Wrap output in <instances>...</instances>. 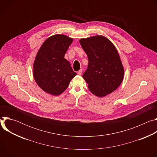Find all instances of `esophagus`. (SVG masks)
<instances>
[{"label":"esophagus","mask_w":157,"mask_h":157,"mask_svg":"<svg viewBox=\"0 0 157 157\" xmlns=\"http://www.w3.org/2000/svg\"><path fill=\"white\" fill-rule=\"evenodd\" d=\"M82 69H81L80 70H79V71H78V74L79 75H82Z\"/></svg>","instance_id":"34e87169"}]
</instances>
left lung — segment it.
I'll list each match as a JSON object with an SVG mask.
<instances>
[{"label": "left lung", "instance_id": "obj_1", "mask_svg": "<svg viewBox=\"0 0 157 157\" xmlns=\"http://www.w3.org/2000/svg\"><path fill=\"white\" fill-rule=\"evenodd\" d=\"M79 42L88 58L82 77L89 91L101 98L114 91L122 82L124 70L114 44L101 35L81 39Z\"/></svg>", "mask_w": 157, "mask_h": 157}]
</instances>
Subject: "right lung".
<instances>
[{"label":"right lung","instance_id":"right-lung-1","mask_svg":"<svg viewBox=\"0 0 157 157\" xmlns=\"http://www.w3.org/2000/svg\"><path fill=\"white\" fill-rule=\"evenodd\" d=\"M73 39L64 35H55L43 43L33 64L34 79L43 90L58 96L68 87L76 75L70 62L64 58Z\"/></svg>","mask_w":157,"mask_h":157}]
</instances>
